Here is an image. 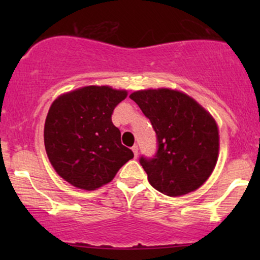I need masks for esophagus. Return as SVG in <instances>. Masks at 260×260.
I'll return each mask as SVG.
<instances>
[{"mask_svg": "<svg viewBox=\"0 0 260 260\" xmlns=\"http://www.w3.org/2000/svg\"><path fill=\"white\" fill-rule=\"evenodd\" d=\"M132 150H133V153H134V157H136V159H137V156H138V147H137V145H133Z\"/></svg>", "mask_w": 260, "mask_h": 260, "instance_id": "esophagus-1", "label": "esophagus"}]
</instances>
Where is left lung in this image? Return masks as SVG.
Wrapping results in <instances>:
<instances>
[{
  "label": "left lung",
  "instance_id": "obj_1",
  "mask_svg": "<svg viewBox=\"0 0 260 260\" xmlns=\"http://www.w3.org/2000/svg\"><path fill=\"white\" fill-rule=\"evenodd\" d=\"M129 98L156 133V153L139 159L149 183L169 197L201 187L215 168L219 154L214 118L192 98L171 89L134 91Z\"/></svg>",
  "mask_w": 260,
  "mask_h": 260
}]
</instances>
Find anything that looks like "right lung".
Masks as SVG:
<instances>
[{
	"label": "right lung",
	"mask_w": 260,
	"mask_h": 260,
	"mask_svg": "<svg viewBox=\"0 0 260 260\" xmlns=\"http://www.w3.org/2000/svg\"><path fill=\"white\" fill-rule=\"evenodd\" d=\"M126 96V90L90 85L53 101L45 121V149L53 169L68 183L96 189L133 159L111 120Z\"/></svg>",
	"instance_id": "obj_1"
}]
</instances>
